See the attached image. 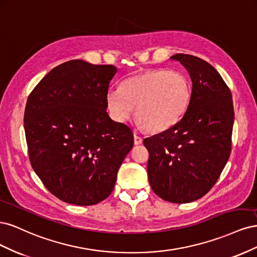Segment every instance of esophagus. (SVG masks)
<instances>
[{
    "label": "esophagus",
    "mask_w": 257,
    "mask_h": 257,
    "mask_svg": "<svg viewBox=\"0 0 257 257\" xmlns=\"http://www.w3.org/2000/svg\"><path fill=\"white\" fill-rule=\"evenodd\" d=\"M134 144L135 145H141V144H143V138L139 136V135H137L136 133L134 134Z\"/></svg>",
    "instance_id": "esophagus-1"
}]
</instances>
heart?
I'll list each match as a JSON object with an SVG mask.
<instances>
[{
    "label": "heart",
    "mask_w": 257,
    "mask_h": 257,
    "mask_svg": "<svg viewBox=\"0 0 257 257\" xmlns=\"http://www.w3.org/2000/svg\"><path fill=\"white\" fill-rule=\"evenodd\" d=\"M192 96L191 81L180 71L147 69L131 76L121 89H110L106 95L107 110L119 123L135 114L139 124L150 132L174 126L188 109Z\"/></svg>",
    "instance_id": "1"
}]
</instances>
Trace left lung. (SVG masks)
I'll return each mask as SVG.
<instances>
[{
  "label": "left lung",
  "instance_id": "8db88e82",
  "mask_svg": "<svg viewBox=\"0 0 257 257\" xmlns=\"http://www.w3.org/2000/svg\"><path fill=\"white\" fill-rule=\"evenodd\" d=\"M170 59L190 74L191 102L180 121L146 138L144 145L153 192L169 203L185 204L206 195L226 165L234 106L227 84L208 62L183 53Z\"/></svg>",
  "mask_w": 257,
  "mask_h": 257
}]
</instances>
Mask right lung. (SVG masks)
<instances>
[{"label": "right lung", "mask_w": 257, "mask_h": 257, "mask_svg": "<svg viewBox=\"0 0 257 257\" xmlns=\"http://www.w3.org/2000/svg\"><path fill=\"white\" fill-rule=\"evenodd\" d=\"M113 65L62 63L31 92L25 131L31 165L51 194L77 206L110 195L134 145L132 130L106 111Z\"/></svg>", "instance_id": "add662e5"}]
</instances>
